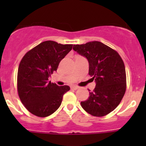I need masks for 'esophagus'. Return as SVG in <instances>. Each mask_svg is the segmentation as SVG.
I'll return each mask as SVG.
<instances>
[{
  "label": "esophagus",
  "mask_w": 146,
  "mask_h": 146,
  "mask_svg": "<svg viewBox=\"0 0 146 146\" xmlns=\"http://www.w3.org/2000/svg\"><path fill=\"white\" fill-rule=\"evenodd\" d=\"M71 89H73V90H78L80 87L78 86H72L71 87Z\"/></svg>",
  "instance_id": "1"
}]
</instances>
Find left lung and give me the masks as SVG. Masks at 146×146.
I'll list each match as a JSON object with an SVG mask.
<instances>
[{"label": "left lung", "instance_id": "1", "mask_svg": "<svg viewBox=\"0 0 146 146\" xmlns=\"http://www.w3.org/2000/svg\"><path fill=\"white\" fill-rule=\"evenodd\" d=\"M73 48L88 60V74L96 84L88 100L81 102L82 107L93 116L108 115L117 108L125 94L126 75L123 60L116 51L101 42L73 45Z\"/></svg>", "mask_w": 146, "mask_h": 146}]
</instances>
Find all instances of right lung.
<instances>
[{
	"instance_id": "right-lung-1",
	"label": "right lung",
	"mask_w": 146,
	"mask_h": 146,
	"mask_svg": "<svg viewBox=\"0 0 146 146\" xmlns=\"http://www.w3.org/2000/svg\"><path fill=\"white\" fill-rule=\"evenodd\" d=\"M73 44L44 41L28 51L20 62L17 87L22 103L31 113L45 117L56 112L61 105L68 86H60L48 81Z\"/></svg>"
}]
</instances>
